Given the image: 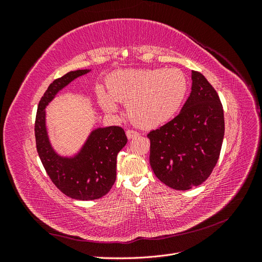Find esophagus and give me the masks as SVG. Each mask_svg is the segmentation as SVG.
I'll return each instance as SVG.
<instances>
[{"label":"esophagus","mask_w":262,"mask_h":262,"mask_svg":"<svg viewBox=\"0 0 262 262\" xmlns=\"http://www.w3.org/2000/svg\"><path fill=\"white\" fill-rule=\"evenodd\" d=\"M126 137H128L129 139H133V138H136V137H138L139 136V132L138 131H136V130H131V129H129V130H126Z\"/></svg>","instance_id":"34e87169"}]
</instances>
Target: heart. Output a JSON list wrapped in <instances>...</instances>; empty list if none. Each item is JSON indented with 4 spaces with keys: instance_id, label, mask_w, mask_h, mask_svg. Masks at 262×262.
I'll use <instances>...</instances> for the list:
<instances>
[{
    "instance_id": "obj_1",
    "label": "heart",
    "mask_w": 262,
    "mask_h": 262,
    "mask_svg": "<svg viewBox=\"0 0 262 262\" xmlns=\"http://www.w3.org/2000/svg\"><path fill=\"white\" fill-rule=\"evenodd\" d=\"M107 87L109 94L99 95L107 112H116L117 101L125 102L134 123L156 128L179 112L188 94L189 80L179 69L125 70L110 75Z\"/></svg>"
}]
</instances>
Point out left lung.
<instances>
[{
    "instance_id": "8db88e82",
    "label": "left lung",
    "mask_w": 262,
    "mask_h": 262,
    "mask_svg": "<svg viewBox=\"0 0 262 262\" xmlns=\"http://www.w3.org/2000/svg\"><path fill=\"white\" fill-rule=\"evenodd\" d=\"M191 77V93L181 112L147 134L150 167L176 190L198 187L209 178L224 138V112L216 91L198 71Z\"/></svg>"
}]
</instances>
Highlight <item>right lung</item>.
<instances>
[{
	"label": "right lung",
	"instance_id": "obj_1",
	"mask_svg": "<svg viewBox=\"0 0 262 262\" xmlns=\"http://www.w3.org/2000/svg\"><path fill=\"white\" fill-rule=\"evenodd\" d=\"M89 70L71 71L54 80L39 101L35 137L37 152L51 181L60 191L76 200H95L109 192L116 181L117 155L126 144L121 126H107L92 132L74 158H62L53 152L47 136L45 108L60 90Z\"/></svg>",
	"mask_w": 262,
	"mask_h": 262
}]
</instances>
